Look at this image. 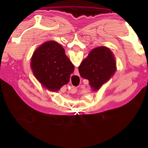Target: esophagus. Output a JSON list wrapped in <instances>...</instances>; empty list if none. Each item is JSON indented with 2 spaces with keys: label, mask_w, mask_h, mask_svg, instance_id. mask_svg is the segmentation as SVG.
<instances>
[{
  "label": "esophagus",
  "mask_w": 148,
  "mask_h": 148,
  "mask_svg": "<svg viewBox=\"0 0 148 148\" xmlns=\"http://www.w3.org/2000/svg\"><path fill=\"white\" fill-rule=\"evenodd\" d=\"M76 88H75L74 87H72V89H71V92L72 93H75V92H76Z\"/></svg>",
  "instance_id": "esophagus-1"
}]
</instances>
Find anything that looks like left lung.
Returning <instances> with one entry per match:
<instances>
[{"instance_id": "left-lung-1", "label": "left lung", "mask_w": 148, "mask_h": 148, "mask_svg": "<svg viewBox=\"0 0 148 148\" xmlns=\"http://www.w3.org/2000/svg\"><path fill=\"white\" fill-rule=\"evenodd\" d=\"M116 70L114 56L106 47H99L92 49L78 66L80 75L89 81L93 90H99L113 76Z\"/></svg>"}]
</instances>
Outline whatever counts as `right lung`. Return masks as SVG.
I'll return each mask as SVG.
<instances>
[{
    "label": "right lung",
    "mask_w": 148,
    "mask_h": 148,
    "mask_svg": "<svg viewBox=\"0 0 148 148\" xmlns=\"http://www.w3.org/2000/svg\"><path fill=\"white\" fill-rule=\"evenodd\" d=\"M31 68L40 84L53 92L69 82L75 69L62 46L53 40L44 43L35 49Z\"/></svg>",
    "instance_id": "add662e5"
}]
</instances>
